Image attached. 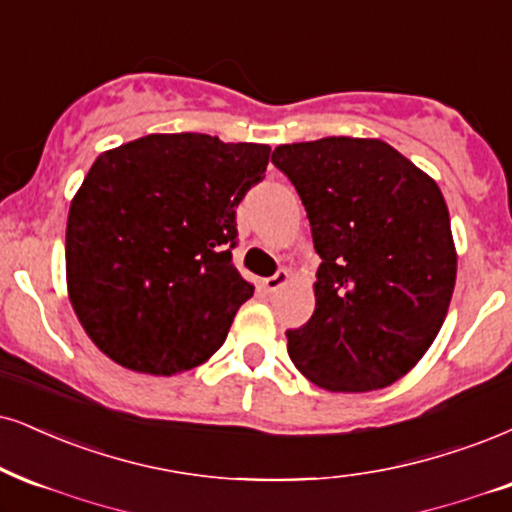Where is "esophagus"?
<instances>
[{"label":"esophagus","instance_id":"esophagus-1","mask_svg":"<svg viewBox=\"0 0 512 512\" xmlns=\"http://www.w3.org/2000/svg\"><path fill=\"white\" fill-rule=\"evenodd\" d=\"M287 282H289V273L285 268H280L273 277H266V280H263V287H266V292H277V289L287 285Z\"/></svg>","mask_w":512,"mask_h":512}]
</instances>
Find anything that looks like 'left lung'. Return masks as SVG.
<instances>
[{
	"instance_id": "left-lung-1",
	"label": "left lung",
	"mask_w": 512,
	"mask_h": 512,
	"mask_svg": "<svg viewBox=\"0 0 512 512\" xmlns=\"http://www.w3.org/2000/svg\"><path fill=\"white\" fill-rule=\"evenodd\" d=\"M320 256L315 311L287 330L292 363L327 391L394 384L425 356L449 311L456 246L444 194L382 140L280 144Z\"/></svg>"
}]
</instances>
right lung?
<instances>
[{
	"instance_id": "right-lung-1",
	"label": "right lung",
	"mask_w": 512,
	"mask_h": 512,
	"mask_svg": "<svg viewBox=\"0 0 512 512\" xmlns=\"http://www.w3.org/2000/svg\"><path fill=\"white\" fill-rule=\"evenodd\" d=\"M268 144L199 132L104 151L71 201L68 296L87 337L135 372L175 375L223 346L254 285L232 263L239 201Z\"/></svg>"
}]
</instances>
